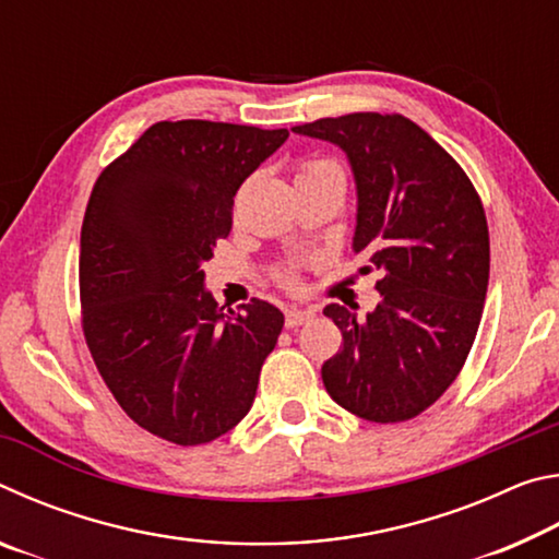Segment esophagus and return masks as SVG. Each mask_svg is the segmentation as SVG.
<instances>
[{
	"label": "esophagus",
	"instance_id": "esophagus-1",
	"mask_svg": "<svg viewBox=\"0 0 559 559\" xmlns=\"http://www.w3.org/2000/svg\"><path fill=\"white\" fill-rule=\"evenodd\" d=\"M313 318V310H300V308H288L286 310V328H298Z\"/></svg>",
	"mask_w": 559,
	"mask_h": 559
}]
</instances>
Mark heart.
Returning a JSON list of instances; mask_svg holds the SVG:
<instances>
[{"label": "heart", "instance_id": "b5f03b06", "mask_svg": "<svg viewBox=\"0 0 559 559\" xmlns=\"http://www.w3.org/2000/svg\"><path fill=\"white\" fill-rule=\"evenodd\" d=\"M328 169H337L330 159H316V157H308V159H298L296 165V179H306V177H313L320 173H328ZM276 278L283 283V286L288 288H296L298 286V271L296 266H283L276 271Z\"/></svg>", "mask_w": 559, "mask_h": 559}]
</instances>
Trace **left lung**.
Listing matches in <instances>:
<instances>
[{
  "mask_svg": "<svg viewBox=\"0 0 559 559\" xmlns=\"http://www.w3.org/2000/svg\"><path fill=\"white\" fill-rule=\"evenodd\" d=\"M340 145L357 182L355 251L382 271L367 318L337 302L323 316L343 347L323 365L328 394L359 419L409 421L466 365L490 271L484 202L463 167L400 112H347L293 128Z\"/></svg>",
  "mask_w": 559,
  "mask_h": 559,
  "instance_id": "8db88e82",
  "label": "left lung"
}]
</instances>
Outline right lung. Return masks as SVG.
Returning a JSON list of instances; mask_svg holds the SVG:
<instances>
[{"label":"right lung","mask_w":559,"mask_h":559,"mask_svg":"<svg viewBox=\"0 0 559 559\" xmlns=\"http://www.w3.org/2000/svg\"><path fill=\"white\" fill-rule=\"evenodd\" d=\"M288 130L159 120L93 185L81 226V328L138 427L200 447L249 414L283 313L251 298L224 316L202 263L231 231L234 194Z\"/></svg>","instance_id":"1"}]
</instances>
